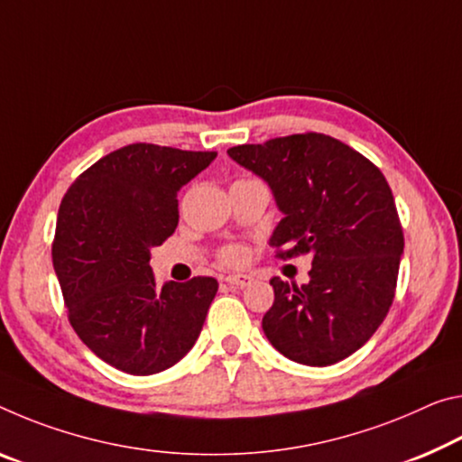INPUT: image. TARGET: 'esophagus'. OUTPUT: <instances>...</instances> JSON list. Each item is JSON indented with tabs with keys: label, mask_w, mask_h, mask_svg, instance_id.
<instances>
[{
	"label": "esophagus",
	"mask_w": 462,
	"mask_h": 462,
	"mask_svg": "<svg viewBox=\"0 0 462 462\" xmlns=\"http://www.w3.org/2000/svg\"><path fill=\"white\" fill-rule=\"evenodd\" d=\"M224 280H226V283L232 285V288H246V285L253 282V277H248V275H226Z\"/></svg>",
	"instance_id": "34e87169"
}]
</instances>
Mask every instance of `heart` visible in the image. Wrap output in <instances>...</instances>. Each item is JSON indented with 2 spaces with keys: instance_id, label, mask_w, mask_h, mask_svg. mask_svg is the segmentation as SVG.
<instances>
[{
  "instance_id": "b5f03b06",
  "label": "heart",
  "mask_w": 462,
  "mask_h": 462,
  "mask_svg": "<svg viewBox=\"0 0 462 462\" xmlns=\"http://www.w3.org/2000/svg\"><path fill=\"white\" fill-rule=\"evenodd\" d=\"M245 257L246 254L240 246H230L222 253V261L228 263V265H240V263L245 261Z\"/></svg>"
}]
</instances>
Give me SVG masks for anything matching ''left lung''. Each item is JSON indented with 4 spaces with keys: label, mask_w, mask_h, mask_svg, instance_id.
<instances>
[{
    "label": "left lung",
    "mask_w": 462,
    "mask_h": 462,
    "mask_svg": "<svg viewBox=\"0 0 462 462\" xmlns=\"http://www.w3.org/2000/svg\"><path fill=\"white\" fill-rule=\"evenodd\" d=\"M228 156L273 193L283 214L269 238L277 257L312 254L309 283L271 280L269 343L304 365L346 360L376 333L397 288L405 243L384 174L323 134L236 145Z\"/></svg>",
    "instance_id": "1"
}]
</instances>
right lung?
Listing matches in <instances>:
<instances>
[{"instance_id":"1","label":"right lung","mask_w":462,"mask_h":462,"mask_svg":"<svg viewBox=\"0 0 462 462\" xmlns=\"http://www.w3.org/2000/svg\"><path fill=\"white\" fill-rule=\"evenodd\" d=\"M216 152L131 143L100 158L65 193L53 267L69 323L102 362L135 376L187 356L217 291L214 277L156 285L150 251L179 224L177 195Z\"/></svg>"}]
</instances>
